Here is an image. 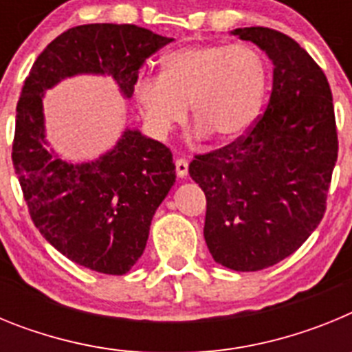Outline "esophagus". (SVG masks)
I'll list each match as a JSON object with an SVG mask.
<instances>
[{"mask_svg":"<svg viewBox=\"0 0 352 352\" xmlns=\"http://www.w3.org/2000/svg\"><path fill=\"white\" fill-rule=\"evenodd\" d=\"M176 174H178V178H185L186 174H188V162L185 158H176Z\"/></svg>","mask_w":352,"mask_h":352,"instance_id":"obj_1","label":"esophagus"}]
</instances>
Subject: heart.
<instances>
[{
    "label": "heart",
    "instance_id": "b5f03b06",
    "mask_svg": "<svg viewBox=\"0 0 352 352\" xmlns=\"http://www.w3.org/2000/svg\"><path fill=\"white\" fill-rule=\"evenodd\" d=\"M266 84V61L248 43H190L162 58V76L139 77L133 95L157 135L183 123L190 104L199 135L229 142L254 125Z\"/></svg>",
    "mask_w": 352,
    "mask_h": 352
}]
</instances>
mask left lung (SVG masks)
<instances>
[{
  "label": "left lung",
  "instance_id": "left-lung-1",
  "mask_svg": "<svg viewBox=\"0 0 352 352\" xmlns=\"http://www.w3.org/2000/svg\"><path fill=\"white\" fill-rule=\"evenodd\" d=\"M273 61L268 107L247 135L188 173L206 195L204 239L219 264L259 272L296 252L326 210L338 153L328 79L291 36L270 28L231 31Z\"/></svg>",
  "mask_w": 352,
  "mask_h": 352
}]
</instances>
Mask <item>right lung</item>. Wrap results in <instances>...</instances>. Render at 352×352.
I'll list each match as a JSON object with an SVG mask.
<instances>
[{"instance_id": "obj_1", "label": "right lung", "mask_w": 352, "mask_h": 352, "mask_svg": "<svg viewBox=\"0 0 352 352\" xmlns=\"http://www.w3.org/2000/svg\"><path fill=\"white\" fill-rule=\"evenodd\" d=\"M173 42L135 24H84L56 36L36 58L17 102L12 160L40 234L79 266L125 275L146 248L149 226L176 182L173 153L125 129L93 162L72 164L49 148L43 93L67 77L111 76L130 98L139 68Z\"/></svg>"}]
</instances>
